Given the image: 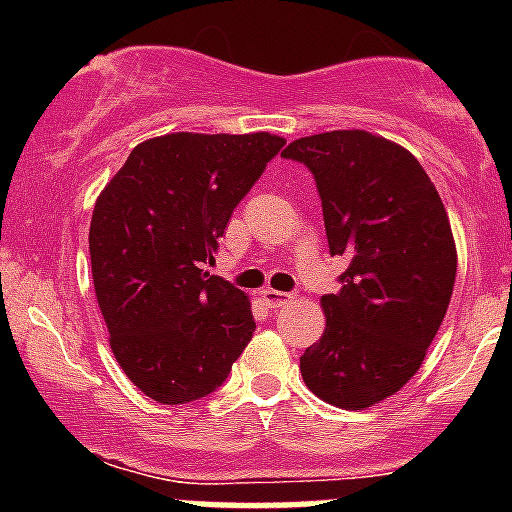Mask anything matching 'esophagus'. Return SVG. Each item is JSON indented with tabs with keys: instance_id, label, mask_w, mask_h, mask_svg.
<instances>
[{
	"instance_id": "1",
	"label": "esophagus",
	"mask_w": 512,
	"mask_h": 512,
	"mask_svg": "<svg viewBox=\"0 0 512 512\" xmlns=\"http://www.w3.org/2000/svg\"><path fill=\"white\" fill-rule=\"evenodd\" d=\"M262 299H265L267 307L277 309V307H282V304H287L289 299H292V294L280 292V289H265V292H262Z\"/></svg>"
}]
</instances>
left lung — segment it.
Here are the masks:
<instances>
[{"label": "left lung", "mask_w": 512, "mask_h": 512, "mask_svg": "<svg viewBox=\"0 0 512 512\" xmlns=\"http://www.w3.org/2000/svg\"><path fill=\"white\" fill-rule=\"evenodd\" d=\"M282 156L312 170L329 252L347 260L299 371L327 404L369 409L416 374L446 317L458 267L446 208L421 163L374 133H317Z\"/></svg>", "instance_id": "left-lung-1"}]
</instances>
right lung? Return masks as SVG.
Masks as SVG:
<instances>
[{
    "label": "right lung",
    "mask_w": 512,
    "mask_h": 512,
    "mask_svg": "<svg viewBox=\"0 0 512 512\" xmlns=\"http://www.w3.org/2000/svg\"><path fill=\"white\" fill-rule=\"evenodd\" d=\"M282 146L272 133H168L138 143L98 195L89 250L108 342L158 404L223 386L252 339L247 294L203 267Z\"/></svg>",
    "instance_id": "1"
}]
</instances>
